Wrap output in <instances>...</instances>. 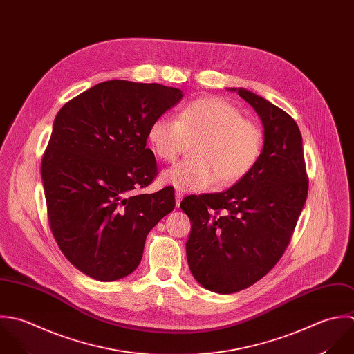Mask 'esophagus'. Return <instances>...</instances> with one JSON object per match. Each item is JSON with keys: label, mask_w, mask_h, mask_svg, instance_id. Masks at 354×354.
I'll use <instances>...</instances> for the list:
<instances>
[{"label": "esophagus", "mask_w": 354, "mask_h": 354, "mask_svg": "<svg viewBox=\"0 0 354 354\" xmlns=\"http://www.w3.org/2000/svg\"><path fill=\"white\" fill-rule=\"evenodd\" d=\"M183 198H184V192L180 191V189H177V191H176V206H177V207L180 206V202L183 201Z\"/></svg>", "instance_id": "obj_1"}]
</instances>
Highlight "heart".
Listing matches in <instances>:
<instances>
[{
  "label": "heart",
  "instance_id": "obj_1",
  "mask_svg": "<svg viewBox=\"0 0 354 354\" xmlns=\"http://www.w3.org/2000/svg\"><path fill=\"white\" fill-rule=\"evenodd\" d=\"M147 137L152 153L163 162L176 160L185 141L195 140L192 159L162 174L165 183L185 191H202L216 181L220 187L240 181L257 165L263 141L255 122L244 118L232 103L213 96L188 103L177 119H153Z\"/></svg>",
  "mask_w": 354,
  "mask_h": 354
}]
</instances>
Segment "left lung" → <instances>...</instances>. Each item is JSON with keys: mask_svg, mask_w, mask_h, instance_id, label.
Segmentation results:
<instances>
[{"mask_svg": "<svg viewBox=\"0 0 354 354\" xmlns=\"http://www.w3.org/2000/svg\"><path fill=\"white\" fill-rule=\"evenodd\" d=\"M237 95L263 123L257 165L228 191L189 195L180 205L192 224L189 269L205 288L218 294L252 286L277 263L309 189L297 122L252 92L237 89Z\"/></svg>", "mask_w": 354, "mask_h": 354, "instance_id": "1", "label": "left lung"}]
</instances>
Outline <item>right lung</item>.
<instances>
[{"mask_svg": "<svg viewBox=\"0 0 354 354\" xmlns=\"http://www.w3.org/2000/svg\"><path fill=\"white\" fill-rule=\"evenodd\" d=\"M181 99L176 88L113 80L55 118L41 163L48 220L64 257L95 280L130 274L148 232L176 206L173 187L136 192L158 176L148 127Z\"/></svg>", "mask_w": 354, "mask_h": 354, "instance_id": "obj_1", "label": "right lung"}]
</instances>
